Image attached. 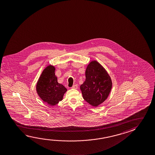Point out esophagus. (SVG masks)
Listing matches in <instances>:
<instances>
[{"mask_svg": "<svg viewBox=\"0 0 155 155\" xmlns=\"http://www.w3.org/2000/svg\"><path fill=\"white\" fill-rule=\"evenodd\" d=\"M72 89H77L78 88V85H77V84H75V85H74L72 86V87H71Z\"/></svg>", "mask_w": 155, "mask_h": 155, "instance_id": "1", "label": "esophagus"}]
</instances>
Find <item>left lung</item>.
Here are the masks:
<instances>
[{"mask_svg": "<svg viewBox=\"0 0 155 155\" xmlns=\"http://www.w3.org/2000/svg\"><path fill=\"white\" fill-rule=\"evenodd\" d=\"M85 81L80 88L84 100L93 107L102 104L109 96L112 81L105 69L96 61L90 63L85 71Z\"/></svg>", "mask_w": 155, "mask_h": 155, "instance_id": "1", "label": "left lung"}]
</instances>
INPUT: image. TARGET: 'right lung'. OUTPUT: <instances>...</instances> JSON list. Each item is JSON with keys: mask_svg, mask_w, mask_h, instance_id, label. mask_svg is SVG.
<instances>
[{"mask_svg": "<svg viewBox=\"0 0 155 155\" xmlns=\"http://www.w3.org/2000/svg\"><path fill=\"white\" fill-rule=\"evenodd\" d=\"M55 68L48 65L44 70L38 79L36 90L44 102L54 106L61 101L67 89L57 81Z\"/></svg>", "mask_w": 155, "mask_h": 155, "instance_id": "add662e5", "label": "right lung"}]
</instances>
